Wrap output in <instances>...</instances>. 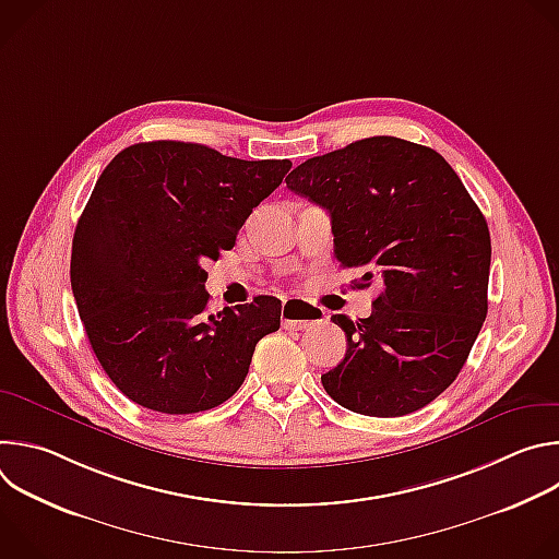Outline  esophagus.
I'll return each instance as SVG.
<instances>
[{
	"mask_svg": "<svg viewBox=\"0 0 559 559\" xmlns=\"http://www.w3.org/2000/svg\"><path fill=\"white\" fill-rule=\"evenodd\" d=\"M281 318H283L285 330H309L318 323H323L325 313L305 300H285L281 309Z\"/></svg>",
	"mask_w": 559,
	"mask_h": 559,
	"instance_id": "34e87169",
	"label": "esophagus"
}]
</instances>
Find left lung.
I'll list each match as a JSON object with an SVG mask.
<instances>
[{
  "label": "left lung",
  "mask_w": 559,
  "mask_h": 559,
  "mask_svg": "<svg viewBox=\"0 0 559 559\" xmlns=\"http://www.w3.org/2000/svg\"><path fill=\"white\" fill-rule=\"evenodd\" d=\"M287 188L332 216L334 254L380 294L358 323L336 313L345 358L321 376L338 405L395 418L457 378L487 318L491 236L444 158L397 136H369L307 158Z\"/></svg>",
  "instance_id": "left-lung-1"
}]
</instances>
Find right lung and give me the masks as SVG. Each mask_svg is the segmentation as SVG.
I'll return each instance as SVG.
<instances>
[{
	"instance_id": "right-lung-1",
	"label": "right lung",
	"mask_w": 559,
	"mask_h": 559,
	"mask_svg": "<svg viewBox=\"0 0 559 559\" xmlns=\"http://www.w3.org/2000/svg\"><path fill=\"white\" fill-rule=\"evenodd\" d=\"M289 168L183 141L134 143L106 166L74 229L70 285L97 360L132 403L199 414L243 384L281 300L210 313L201 263L234 248Z\"/></svg>"
}]
</instances>
